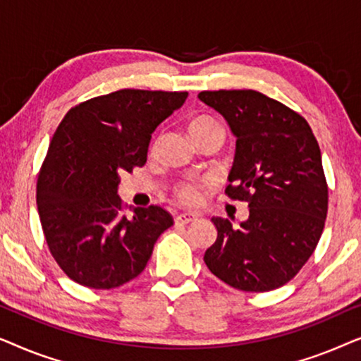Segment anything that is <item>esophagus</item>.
Returning <instances> with one entry per match:
<instances>
[{
    "label": "esophagus",
    "instance_id": "34e87169",
    "mask_svg": "<svg viewBox=\"0 0 361 361\" xmlns=\"http://www.w3.org/2000/svg\"><path fill=\"white\" fill-rule=\"evenodd\" d=\"M197 214H192V212H185V214H179L176 216V221L177 224H182V225H187V224H192V221L197 220Z\"/></svg>",
    "mask_w": 361,
    "mask_h": 361
}]
</instances>
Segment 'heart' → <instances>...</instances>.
Returning a JSON list of instances; mask_svg holds the SVG:
<instances>
[{"mask_svg":"<svg viewBox=\"0 0 361 361\" xmlns=\"http://www.w3.org/2000/svg\"><path fill=\"white\" fill-rule=\"evenodd\" d=\"M216 128H220L219 123L209 116H197L189 123L190 136H197L209 130H216ZM176 197L182 204H197L200 200V184H197V182H182V184L176 187Z\"/></svg>","mask_w":361,"mask_h":361,"instance_id":"1","label":"heart"}]
</instances>
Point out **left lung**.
<instances>
[{
    "label": "left lung",
    "mask_w": 361,
    "mask_h": 361,
    "mask_svg": "<svg viewBox=\"0 0 361 361\" xmlns=\"http://www.w3.org/2000/svg\"><path fill=\"white\" fill-rule=\"evenodd\" d=\"M199 100L236 137L225 192L250 207L240 228L212 219L216 240L205 251L207 268L246 293L278 289L310 258L325 225L329 189L319 142L299 113L259 92H200Z\"/></svg>",
    "instance_id": "1"
}]
</instances>
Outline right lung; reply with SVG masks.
Here are the masks:
<instances>
[{"label": "right lung", "mask_w": 361, "mask_h": 361, "mask_svg": "<svg viewBox=\"0 0 361 361\" xmlns=\"http://www.w3.org/2000/svg\"><path fill=\"white\" fill-rule=\"evenodd\" d=\"M187 92L118 90L73 106L54 133L37 177V210L63 273L92 289H113L142 273L169 212L123 214L121 176L146 164L151 135L184 105Z\"/></svg>", "instance_id": "add662e5"}]
</instances>
